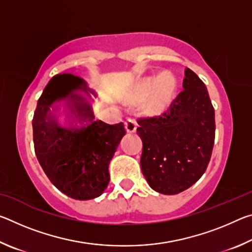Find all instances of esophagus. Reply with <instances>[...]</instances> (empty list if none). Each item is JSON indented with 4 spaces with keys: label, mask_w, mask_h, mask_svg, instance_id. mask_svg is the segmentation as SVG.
<instances>
[{
    "label": "esophagus",
    "mask_w": 252,
    "mask_h": 252,
    "mask_svg": "<svg viewBox=\"0 0 252 252\" xmlns=\"http://www.w3.org/2000/svg\"><path fill=\"white\" fill-rule=\"evenodd\" d=\"M136 126H138V123L134 120L133 118H127L126 120V129L129 133H132L136 130Z\"/></svg>",
    "instance_id": "34e87169"
}]
</instances>
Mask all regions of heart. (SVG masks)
<instances>
[{
  "label": "heart",
  "instance_id": "heart-1",
  "mask_svg": "<svg viewBox=\"0 0 252 252\" xmlns=\"http://www.w3.org/2000/svg\"><path fill=\"white\" fill-rule=\"evenodd\" d=\"M177 91V79L170 72L159 78L149 76L135 85L131 96L134 100H142L143 110L150 114H159L168 109Z\"/></svg>",
  "mask_w": 252,
  "mask_h": 252
}]
</instances>
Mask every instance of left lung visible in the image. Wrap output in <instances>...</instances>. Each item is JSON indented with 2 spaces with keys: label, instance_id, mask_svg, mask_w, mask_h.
Segmentation results:
<instances>
[{
  "label": "left lung",
  "instance_id": "1",
  "mask_svg": "<svg viewBox=\"0 0 252 252\" xmlns=\"http://www.w3.org/2000/svg\"><path fill=\"white\" fill-rule=\"evenodd\" d=\"M183 90L160 116L139 118L141 170L153 190L177 194L207 170L216 135L215 109L206 85L186 69Z\"/></svg>",
  "mask_w": 252,
  "mask_h": 252
}]
</instances>
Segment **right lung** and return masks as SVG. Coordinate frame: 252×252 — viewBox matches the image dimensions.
<instances>
[{"label": "right lung", "instance_id": "add662e5", "mask_svg": "<svg viewBox=\"0 0 252 252\" xmlns=\"http://www.w3.org/2000/svg\"><path fill=\"white\" fill-rule=\"evenodd\" d=\"M79 89L87 91L88 87L82 79L70 73L57 74L49 81L33 116V143L42 169L61 192L76 200H90L99 197L108 187L110 160L126 134V127L123 122L108 125L93 121L90 106L73 94ZM66 96L74 101L76 112L87 116L91 125L67 130L46 116L52 103Z\"/></svg>", "mask_w": 252, "mask_h": 252}]
</instances>
